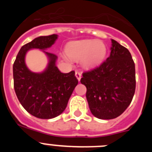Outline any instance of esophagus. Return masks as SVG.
Here are the masks:
<instances>
[{
  "instance_id": "obj_1",
  "label": "esophagus",
  "mask_w": 152,
  "mask_h": 152,
  "mask_svg": "<svg viewBox=\"0 0 152 152\" xmlns=\"http://www.w3.org/2000/svg\"><path fill=\"white\" fill-rule=\"evenodd\" d=\"M75 76H76V77L77 78V80L80 81V78H81V73L79 72H77V71H76V72H75Z\"/></svg>"
}]
</instances>
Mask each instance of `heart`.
I'll use <instances>...</instances> for the list:
<instances>
[{
	"label": "heart",
	"mask_w": 152,
	"mask_h": 152,
	"mask_svg": "<svg viewBox=\"0 0 152 152\" xmlns=\"http://www.w3.org/2000/svg\"><path fill=\"white\" fill-rule=\"evenodd\" d=\"M66 52L68 56L74 59L83 58V63L87 68H94L104 60L107 48L102 42L86 39L70 43Z\"/></svg>",
	"instance_id": "1"
}]
</instances>
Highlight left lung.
Returning <instances> with one entry per match:
<instances>
[{
    "label": "left lung",
    "instance_id": "1",
    "mask_svg": "<svg viewBox=\"0 0 152 152\" xmlns=\"http://www.w3.org/2000/svg\"><path fill=\"white\" fill-rule=\"evenodd\" d=\"M91 112L101 119H115L131 103L135 91V63L129 51L112 39L110 57L82 74Z\"/></svg>",
    "mask_w": 152,
    "mask_h": 152
}]
</instances>
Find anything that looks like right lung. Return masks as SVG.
Returning <instances> with one entry per match:
<instances>
[{
	"label": "right lung",
	"mask_w": 152,
	"mask_h": 152,
	"mask_svg": "<svg viewBox=\"0 0 152 152\" xmlns=\"http://www.w3.org/2000/svg\"><path fill=\"white\" fill-rule=\"evenodd\" d=\"M58 35L39 36L23 45L13 63V87L19 101L31 115L39 119H52L65 110L68 100L78 84L75 72L61 73L56 61L57 56L43 51L49 57L46 69L42 73L30 72L25 64L28 50H44L52 46Z\"/></svg>",
	"instance_id": "add662e5"
}]
</instances>
